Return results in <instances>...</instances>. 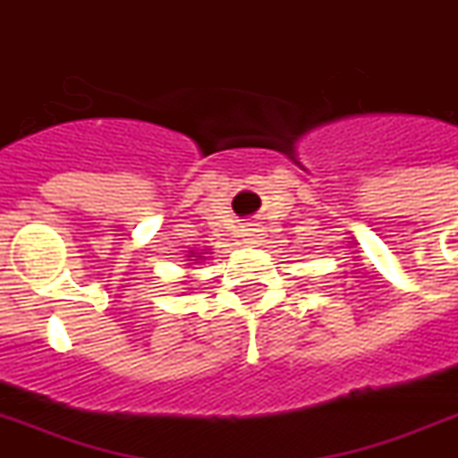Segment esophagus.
Instances as JSON below:
<instances>
[{
	"instance_id": "34e87169",
	"label": "esophagus",
	"mask_w": 458,
	"mask_h": 458,
	"mask_svg": "<svg viewBox=\"0 0 458 458\" xmlns=\"http://www.w3.org/2000/svg\"><path fill=\"white\" fill-rule=\"evenodd\" d=\"M262 236H265V233H262L260 225H248L246 229H243V241H246V243H250V246L260 243Z\"/></svg>"
}]
</instances>
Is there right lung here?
I'll use <instances>...</instances> for the list:
<instances>
[{
	"instance_id": "obj_1",
	"label": "right lung",
	"mask_w": 458,
	"mask_h": 458,
	"mask_svg": "<svg viewBox=\"0 0 458 458\" xmlns=\"http://www.w3.org/2000/svg\"><path fill=\"white\" fill-rule=\"evenodd\" d=\"M186 258H189V265H196V262H200V260H205V253H193V250H191L189 255H186Z\"/></svg>"
}]
</instances>
